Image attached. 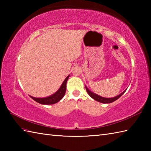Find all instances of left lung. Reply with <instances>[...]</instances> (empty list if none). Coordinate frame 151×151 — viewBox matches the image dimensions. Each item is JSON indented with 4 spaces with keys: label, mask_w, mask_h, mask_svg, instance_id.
I'll list each match as a JSON object with an SVG mask.
<instances>
[{
    "label": "left lung",
    "mask_w": 151,
    "mask_h": 151,
    "mask_svg": "<svg viewBox=\"0 0 151 151\" xmlns=\"http://www.w3.org/2000/svg\"><path fill=\"white\" fill-rule=\"evenodd\" d=\"M86 91H87L88 93L89 94V95L90 96V97L93 99L94 100L97 101L98 102H102V103H104V104H107V103H111V102H113L114 101H115L116 100H117V99L119 98L121 96L123 95L124 93L125 92V91H124L122 93H121L120 95H117V97H115L114 98H104V97H101V96H99L98 95H96L95 93H92L91 91H90L89 90V89L87 88V87L86 86Z\"/></svg>",
    "instance_id": "8db88e82"
}]
</instances>
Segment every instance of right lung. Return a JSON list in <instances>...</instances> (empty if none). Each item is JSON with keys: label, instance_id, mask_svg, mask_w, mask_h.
I'll return each mask as SVG.
<instances>
[{"label": "right lung", "instance_id": "obj_1", "mask_svg": "<svg viewBox=\"0 0 151 151\" xmlns=\"http://www.w3.org/2000/svg\"><path fill=\"white\" fill-rule=\"evenodd\" d=\"M69 75L67 76V77L65 79V81H63V84L61 86L60 88L55 93L53 94L52 95L50 96V97H47L45 98H35L33 97H30L34 100L35 101H36L37 102L41 104H55L56 102L60 101L61 99H62L66 91V84H67V81L69 78Z\"/></svg>", "mask_w": 151, "mask_h": 151}]
</instances>
